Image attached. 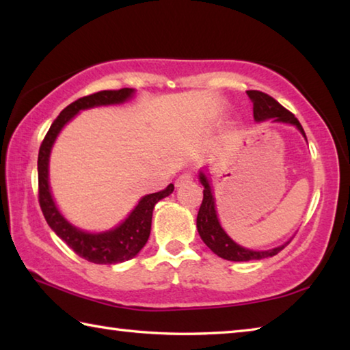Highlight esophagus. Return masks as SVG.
I'll return each mask as SVG.
<instances>
[{"label": "esophagus", "mask_w": 350, "mask_h": 350, "mask_svg": "<svg viewBox=\"0 0 350 350\" xmlns=\"http://www.w3.org/2000/svg\"><path fill=\"white\" fill-rule=\"evenodd\" d=\"M193 177H194V176H193L191 173H183V174H180V176L176 179V185L180 187V185H183V183L191 182Z\"/></svg>", "instance_id": "esophagus-1"}]
</instances>
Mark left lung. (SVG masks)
Segmentation results:
<instances>
[{"instance_id":"left-lung-1","label":"left lung","mask_w":350,"mask_h":350,"mask_svg":"<svg viewBox=\"0 0 350 350\" xmlns=\"http://www.w3.org/2000/svg\"><path fill=\"white\" fill-rule=\"evenodd\" d=\"M247 94L253 102V116L258 122L265 120V118H275L276 122L292 123V125L298 128L306 137V133L303 126H301L298 118H296L288 109L284 108L282 105L278 103L273 97H270L269 94L260 91H247ZM200 182H202L204 185V199L198 213V232L200 234V238H202V241L206 244V247H210L211 252H215L217 256L227 260H258L275 256V254L280 253L282 248L288 244L287 242V244L267 252H253L236 244V242L228 238L227 233L224 232L221 224L217 221L215 199H213L210 183L202 173H200Z\"/></svg>"}]
</instances>
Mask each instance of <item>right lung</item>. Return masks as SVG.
I'll return each instance as SVG.
<instances>
[{"label": "right lung", "instance_id": "1", "mask_svg": "<svg viewBox=\"0 0 350 350\" xmlns=\"http://www.w3.org/2000/svg\"><path fill=\"white\" fill-rule=\"evenodd\" d=\"M133 90L100 91L91 96H85L66 106L52 123L49 131L41 142L38 151V202L43 211L46 222L54 230L58 238H62L80 258L94 264H118L134 258L146 244L151 233L152 210L159 200L170 196L174 185H170L162 191L148 194L142 198L139 205L122 225L111 232L91 234L75 228L58 213L54 199L51 196L49 182H47V165H49L51 148L54 145L58 133L80 109H88L92 106L122 103L133 96Z\"/></svg>", "mask_w": 350, "mask_h": 350}]
</instances>
